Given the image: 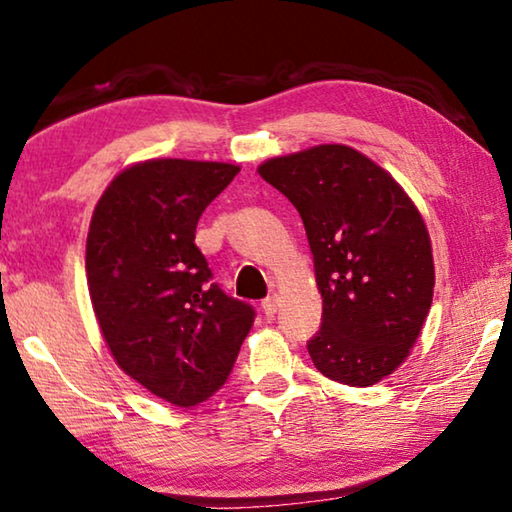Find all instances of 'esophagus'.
I'll return each instance as SVG.
<instances>
[{
    "label": "esophagus",
    "instance_id": "obj_1",
    "mask_svg": "<svg viewBox=\"0 0 512 512\" xmlns=\"http://www.w3.org/2000/svg\"><path fill=\"white\" fill-rule=\"evenodd\" d=\"M262 312H264V316H273L275 312H278V298H275V296L264 298L262 300Z\"/></svg>",
    "mask_w": 512,
    "mask_h": 512
}]
</instances>
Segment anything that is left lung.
Here are the masks:
<instances>
[{
    "label": "left lung",
    "mask_w": 512,
    "mask_h": 512,
    "mask_svg": "<svg viewBox=\"0 0 512 512\" xmlns=\"http://www.w3.org/2000/svg\"><path fill=\"white\" fill-rule=\"evenodd\" d=\"M303 218L323 298L307 342L314 367L369 387L408 358L431 310V239L392 175L348 145L266 161L257 168Z\"/></svg>",
    "instance_id": "8db88e82"
}]
</instances>
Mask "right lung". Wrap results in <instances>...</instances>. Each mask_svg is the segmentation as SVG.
Instances as JSON below:
<instances>
[{"mask_svg": "<svg viewBox=\"0 0 512 512\" xmlns=\"http://www.w3.org/2000/svg\"><path fill=\"white\" fill-rule=\"evenodd\" d=\"M239 173L216 161L152 159L120 173L86 241L93 310L118 367L191 408L225 385L255 307L227 296L196 246L209 202Z\"/></svg>", "mask_w": 512, "mask_h": 512, "instance_id": "1", "label": "right lung"}]
</instances>
